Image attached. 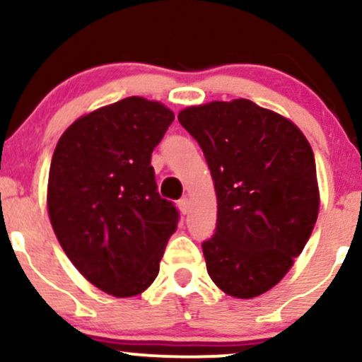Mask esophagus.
Returning a JSON list of instances; mask_svg holds the SVG:
<instances>
[{"label":"esophagus","instance_id":"1","mask_svg":"<svg viewBox=\"0 0 362 362\" xmlns=\"http://www.w3.org/2000/svg\"><path fill=\"white\" fill-rule=\"evenodd\" d=\"M178 209L182 211V214H187L190 211V201L189 199H180V201H178Z\"/></svg>","mask_w":362,"mask_h":362}]
</instances>
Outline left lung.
<instances>
[{"label":"left lung","instance_id":"obj_1","mask_svg":"<svg viewBox=\"0 0 362 362\" xmlns=\"http://www.w3.org/2000/svg\"><path fill=\"white\" fill-rule=\"evenodd\" d=\"M197 141L218 195L202 243L207 274L235 298L260 296L288 274L318 218L317 165L303 132L247 98L178 114Z\"/></svg>","mask_w":362,"mask_h":362}]
</instances>
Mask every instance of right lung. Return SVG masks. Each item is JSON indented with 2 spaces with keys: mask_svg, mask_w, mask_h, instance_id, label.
<instances>
[{
  "mask_svg": "<svg viewBox=\"0 0 362 362\" xmlns=\"http://www.w3.org/2000/svg\"><path fill=\"white\" fill-rule=\"evenodd\" d=\"M175 115L127 97L83 115L54 149L47 209L62 250L85 279L117 298L156 279L178 211L158 194L151 153Z\"/></svg>",
  "mask_w": 362,
  "mask_h": 362,
  "instance_id": "add662e5",
  "label": "right lung"
}]
</instances>
